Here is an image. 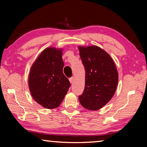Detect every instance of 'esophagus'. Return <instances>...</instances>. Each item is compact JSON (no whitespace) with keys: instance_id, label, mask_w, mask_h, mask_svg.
Masks as SVG:
<instances>
[{"instance_id":"obj_1","label":"esophagus","mask_w":147,"mask_h":147,"mask_svg":"<svg viewBox=\"0 0 147 147\" xmlns=\"http://www.w3.org/2000/svg\"><path fill=\"white\" fill-rule=\"evenodd\" d=\"M73 80H74V78L73 77H71V78H69V81H70V82L72 84L73 82Z\"/></svg>"}]
</instances>
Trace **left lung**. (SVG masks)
<instances>
[{
	"label": "left lung",
	"mask_w": 147,
	"mask_h": 147,
	"mask_svg": "<svg viewBox=\"0 0 147 147\" xmlns=\"http://www.w3.org/2000/svg\"><path fill=\"white\" fill-rule=\"evenodd\" d=\"M85 68V88L78 96L81 105L98 110L113 97L118 83V73L109 54L97 46L79 47Z\"/></svg>",
	"instance_id": "8db88e82"
}]
</instances>
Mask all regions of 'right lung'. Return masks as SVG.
I'll use <instances>...</instances> for the list:
<instances>
[{
	"label": "right lung",
	"instance_id": "1",
	"mask_svg": "<svg viewBox=\"0 0 147 147\" xmlns=\"http://www.w3.org/2000/svg\"><path fill=\"white\" fill-rule=\"evenodd\" d=\"M63 66L61 50L49 47L42 52L32 67L30 91L34 100L44 108L58 107L71 86L63 73Z\"/></svg>",
	"mask_w": 147,
	"mask_h": 147
}]
</instances>
